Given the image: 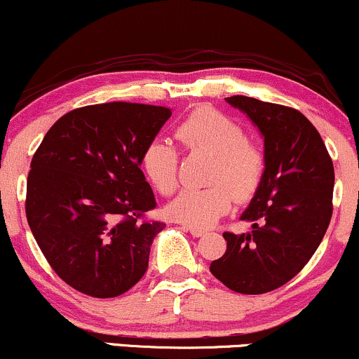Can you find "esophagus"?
<instances>
[{
  "instance_id": "34e87169",
  "label": "esophagus",
  "mask_w": 359,
  "mask_h": 359,
  "mask_svg": "<svg viewBox=\"0 0 359 359\" xmlns=\"http://www.w3.org/2000/svg\"><path fill=\"white\" fill-rule=\"evenodd\" d=\"M185 229H187V231L191 233L194 238H201V236H204L205 233H208V231H205V229H201V228H191V226H187V228H185Z\"/></svg>"
}]
</instances>
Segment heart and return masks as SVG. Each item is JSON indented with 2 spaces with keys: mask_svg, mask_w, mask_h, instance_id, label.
<instances>
[{
  "mask_svg": "<svg viewBox=\"0 0 359 359\" xmlns=\"http://www.w3.org/2000/svg\"><path fill=\"white\" fill-rule=\"evenodd\" d=\"M175 137L191 151L212 155L209 185L185 189L168 204L172 219L191 228H208L231 209L233 199L246 203L257 194L266 170L265 151L246 140V131L228 114L201 106L177 126ZM143 170L154 187L170 196L179 185V156L165 140L148 143L142 156Z\"/></svg>",
  "mask_w": 359,
  "mask_h": 359,
  "instance_id": "heart-1",
  "label": "heart"
}]
</instances>
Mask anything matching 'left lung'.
Returning a JSON list of instances; mask_svg holds the SVG:
<instances>
[{
  "label": "left lung",
  "mask_w": 359,
  "mask_h": 359,
  "mask_svg": "<svg viewBox=\"0 0 359 359\" xmlns=\"http://www.w3.org/2000/svg\"><path fill=\"white\" fill-rule=\"evenodd\" d=\"M226 101L262 131L266 170L241 216L251 231L222 233L226 253L211 263V273L238 294H266L294 278L323 241L332 216L334 165L300 111L248 96Z\"/></svg>",
  "instance_id": "obj_1"
}]
</instances>
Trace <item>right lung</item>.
Returning a JSON list of instances; mask_svg holds the SVG:
<instances>
[{"mask_svg":"<svg viewBox=\"0 0 359 359\" xmlns=\"http://www.w3.org/2000/svg\"><path fill=\"white\" fill-rule=\"evenodd\" d=\"M165 106L104 102L69 111L47 131L27 179V221L67 285L118 297L148 269L156 208L142 156L170 118Z\"/></svg>","mask_w":359,"mask_h":359,"instance_id":"right-lung-1","label":"right lung"}]
</instances>
